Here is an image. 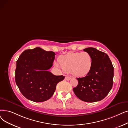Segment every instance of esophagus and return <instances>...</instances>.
Masks as SVG:
<instances>
[{"label": "esophagus", "mask_w": 128, "mask_h": 128, "mask_svg": "<svg viewBox=\"0 0 128 128\" xmlns=\"http://www.w3.org/2000/svg\"><path fill=\"white\" fill-rule=\"evenodd\" d=\"M65 78V80H70L71 79V77H70L69 76H66Z\"/></svg>", "instance_id": "1"}]
</instances>
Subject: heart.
Wrapping results in <instances>:
<instances>
[{
    "instance_id": "heart-1",
    "label": "heart",
    "mask_w": 128,
    "mask_h": 128,
    "mask_svg": "<svg viewBox=\"0 0 128 128\" xmlns=\"http://www.w3.org/2000/svg\"><path fill=\"white\" fill-rule=\"evenodd\" d=\"M58 60L60 64L55 62V65L77 77L88 74L92 66V56L87 52H70L60 56Z\"/></svg>"
}]
</instances>
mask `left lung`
Masks as SVG:
<instances>
[{
	"label": "left lung",
	"mask_w": 128,
	"mask_h": 128,
	"mask_svg": "<svg viewBox=\"0 0 128 128\" xmlns=\"http://www.w3.org/2000/svg\"><path fill=\"white\" fill-rule=\"evenodd\" d=\"M84 51L90 55L92 68L84 77L78 78L77 86L73 88L75 95L88 102L102 100L106 96L113 85L114 67L108 55L94 48Z\"/></svg>",
	"instance_id": "8db88e82"
}]
</instances>
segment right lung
I'll return each mask as SVG.
<instances>
[{"label": "right lung", "mask_w": 128, "mask_h": 128, "mask_svg": "<svg viewBox=\"0 0 128 128\" xmlns=\"http://www.w3.org/2000/svg\"><path fill=\"white\" fill-rule=\"evenodd\" d=\"M55 53L40 48L26 50L16 61L15 80L20 92L34 102H45L50 98L58 83L65 76H55L48 70L55 59Z\"/></svg>", "instance_id": "1"}]
</instances>
